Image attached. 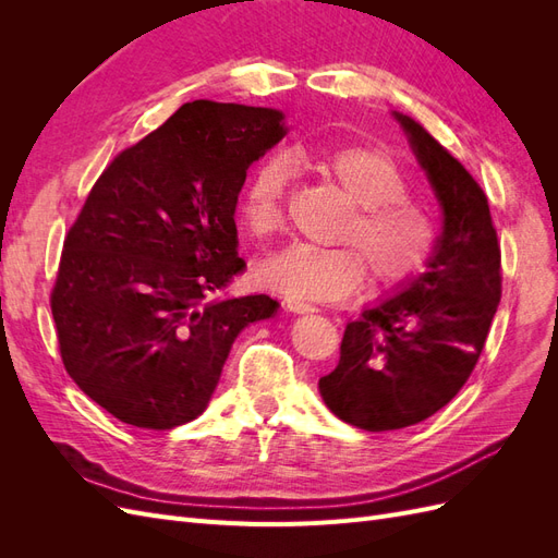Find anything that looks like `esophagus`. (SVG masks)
I'll return each instance as SVG.
<instances>
[{
    "instance_id": "obj_1",
    "label": "esophagus",
    "mask_w": 558,
    "mask_h": 558,
    "mask_svg": "<svg viewBox=\"0 0 558 558\" xmlns=\"http://www.w3.org/2000/svg\"><path fill=\"white\" fill-rule=\"evenodd\" d=\"M286 307H289L291 312L295 314H310V312H316V307L312 305V302L302 300V298H286Z\"/></svg>"
}]
</instances>
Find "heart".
Returning a JSON list of instances; mask_svg holds the SVG:
<instances>
[{
	"label": "heart",
	"instance_id": "1",
	"mask_svg": "<svg viewBox=\"0 0 558 558\" xmlns=\"http://www.w3.org/2000/svg\"><path fill=\"white\" fill-rule=\"evenodd\" d=\"M316 167L351 202L335 238L347 246H286L260 265L265 286L291 298L344 300L363 289L367 272L381 289H398L426 272L440 248L442 226L410 197L412 181L391 156L369 146H344L320 156ZM289 179L286 156L275 154L256 167L240 205V221L251 238L267 240L283 228Z\"/></svg>",
	"mask_w": 558,
	"mask_h": 558
}]
</instances>
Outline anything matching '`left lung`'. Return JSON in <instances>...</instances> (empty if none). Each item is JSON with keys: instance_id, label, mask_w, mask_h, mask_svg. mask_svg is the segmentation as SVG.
<instances>
[{"instance_id": "left-lung-1", "label": "left lung", "mask_w": 558, "mask_h": 558, "mask_svg": "<svg viewBox=\"0 0 558 558\" xmlns=\"http://www.w3.org/2000/svg\"><path fill=\"white\" fill-rule=\"evenodd\" d=\"M396 118L440 199L445 226L428 272L347 324L340 363L318 379L328 410L369 433L418 424L461 391L502 293L484 191L410 116Z\"/></svg>"}]
</instances>
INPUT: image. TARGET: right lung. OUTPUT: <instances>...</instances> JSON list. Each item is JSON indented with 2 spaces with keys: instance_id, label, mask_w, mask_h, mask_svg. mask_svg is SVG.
I'll use <instances>...</instances> for the list:
<instances>
[{
  "instance_id": "right-lung-1",
  "label": "right lung",
  "mask_w": 558,
  "mask_h": 558,
  "mask_svg": "<svg viewBox=\"0 0 558 558\" xmlns=\"http://www.w3.org/2000/svg\"><path fill=\"white\" fill-rule=\"evenodd\" d=\"M275 109L183 105L121 150L64 238L50 291L64 369L123 424L170 430L205 412L230 347L277 300H221L244 269L234 207L283 134Z\"/></svg>"
}]
</instances>
